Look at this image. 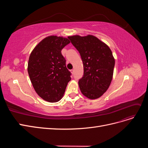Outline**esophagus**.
Returning a JSON list of instances; mask_svg holds the SVG:
<instances>
[{"instance_id":"1","label":"esophagus","mask_w":148,"mask_h":148,"mask_svg":"<svg viewBox=\"0 0 148 148\" xmlns=\"http://www.w3.org/2000/svg\"><path fill=\"white\" fill-rule=\"evenodd\" d=\"M70 71L71 72V73H72V74H74V73H75V70H74V69H72V70H70Z\"/></svg>"}]
</instances>
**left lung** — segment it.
I'll return each mask as SVG.
<instances>
[{"label": "left lung", "instance_id": "8db88e82", "mask_svg": "<svg viewBox=\"0 0 148 148\" xmlns=\"http://www.w3.org/2000/svg\"><path fill=\"white\" fill-rule=\"evenodd\" d=\"M68 38L79 52L83 64V75L79 79V89L89 99L101 97L109 88L113 77L115 59L110 48L91 35Z\"/></svg>", "mask_w": 148, "mask_h": 148}]
</instances>
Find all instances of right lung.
<instances>
[{"instance_id":"right-lung-1","label":"right lung","mask_w":148,"mask_h":148,"mask_svg":"<svg viewBox=\"0 0 148 148\" xmlns=\"http://www.w3.org/2000/svg\"><path fill=\"white\" fill-rule=\"evenodd\" d=\"M69 39L51 36L44 39L30 54L28 71L33 88L44 100L59 101L64 96L71 73L66 66L62 50Z\"/></svg>"}]
</instances>
